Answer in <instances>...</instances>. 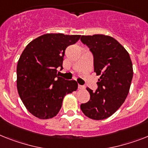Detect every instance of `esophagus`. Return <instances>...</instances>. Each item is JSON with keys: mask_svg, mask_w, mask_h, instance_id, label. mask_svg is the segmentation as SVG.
Segmentation results:
<instances>
[{"mask_svg": "<svg viewBox=\"0 0 148 148\" xmlns=\"http://www.w3.org/2000/svg\"><path fill=\"white\" fill-rule=\"evenodd\" d=\"M78 88H79V89H85V86L84 85H78Z\"/></svg>", "mask_w": 148, "mask_h": 148, "instance_id": "1", "label": "esophagus"}]
</instances>
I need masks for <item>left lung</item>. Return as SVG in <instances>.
Instances as JSON below:
<instances>
[{"label": "left lung", "mask_w": 148, "mask_h": 148, "mask_svg": "<svg viewBox=\"0 0 148 148\" xmlns=\"http://www.w3.org/2000/svg\"><path fill=\"white\" fill-rule=\"evenodd\" d=\"M81 41L93 55L95 72L101 77L96 91L86 88L90 100L80 107L91 119H107L122 106L129 94L133 77L131 58L126 50L110 36L82 35Z\"/></svg>", "instance_id": "1"}]
</instances>
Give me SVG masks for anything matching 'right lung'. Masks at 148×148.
Wrapping results in <instances>:
<instances>
[{
    "instance_id": "add662e5",
    "label": "right lung",
    "mask_w": 148,
    "mask_h": 148,
    "mask_svg": "<svg viewBox=\"0 0 148 148\" xmlns=\"http://www.w3.org/2000/svg\"><path fill=\"white\" fill-rule=\"evenodd\" d=\"M81 35L45 34L25 47L17 63L16 85L19 97L26 109L39 119L55 116L67 94L76 91L75 80L59 77L68 46Z\"/></svg>"
}]
</instances>
